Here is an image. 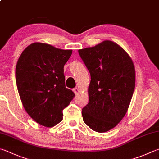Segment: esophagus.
Masks as SVG:
<instances>
[{"label":"esophagus","mask_w":159,"mask_h":159,"mask_svg":"<svg viewBox=\"0 0 159 159\" xmlns=\"http://www.w3.org/2000/svg\"><path fill=\"white\" fill-rule=\"evenodd\" d=\"M73 91H74V92L75 95L79 94V93L80 92V90H79V88H74V89H73Z\"/></svg>","instance_id":"esophagus-1"}]
</instances>
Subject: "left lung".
<instances>
[{"label": "left lung", "instance_id": "1", "mask_svg": "<svg viewBox=\"0 0 159 159\" xmlns=\"http://www.w3.org/2000/svg\"><path fill=\"white\" fill-rule=\"evenodd\" d=\"M79 53L91 76L83 120L93 131L106 132L116 126L128 111L135 83L134 62L123 48L110 40Z\"/></svg>", "mask_w": 159, "mask_h": 159}]
</instances>
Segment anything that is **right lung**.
Here are the masks:
<instances>
[{"label": "right lung", "instance_id": "obj_1", "mask_svg": "<svg viewBox=\"0 0 159 159\" xmlns=\"http://www.w3.org/2000/svg\"><path fill=\"white\" fill-rule=\"evenodd\" d=\"M72 50L34 42L22 52L16 66V82L22 104L32 119L46 127L62 120V111L74 97L65 87L64 65Z\"/></svg>", "mask_w": 159, "mask_h": 159}]
</instances>
